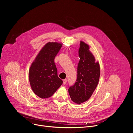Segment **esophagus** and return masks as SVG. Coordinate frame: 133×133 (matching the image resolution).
<instances>
[{
    "label": "esophagus",
    "mask_w": 133,
    "mask_h": 133,
    "mask_svg": "<svg viewBox=\"0 0 133 133\" xmlns=\"http://www.w3.org/2000/svg\"><path fill=\"white\" fill-rule=\"evenodd\" d=\"M67 82V79H64V81H63V84H64V85H65V84H66Z\"/></svg>",
    "instance_id": "1"
}]
</instances>
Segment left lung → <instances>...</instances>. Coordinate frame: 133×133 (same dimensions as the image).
<instances>
[{"label": "left lung", "mask_w": 133, "mask_h": 133, "mask_svg": "<svg viewBox=\"0 0 133 133\" xmlns=\"http://www.w3.org/2000/svg\"><path fill=\"white\" fill-rule=\"evenodd\" d=\"M80 58L77 67V78L68 92L72 102L78 104L87 101L95 90L99 79L100 67L89 50V46L81 42L78 50Z\"/></svg>", "instance_id": "left-lung-1"}]
</instances>
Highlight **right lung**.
I'll list each match as a JSON object with an SVG mask.
<instances>
[{
  "label": "right lung",
  "mask_w": 133,
  "mask_h": 133,
  "mask_svg": "<svg viewBox=\"0 0 133 133\" xmlns=\"http://www.w3.org/2000/svg\"><path fill=\"white\" fill-rule=\"evenodd\" d=\"M62 46V44L57 43H48L38 54L30 67V86L34 92L40 98L51 97L63 83L58 77L54 62Z\"/></svg>",
  "instance_id": "obj_1"
}]
</instances>
